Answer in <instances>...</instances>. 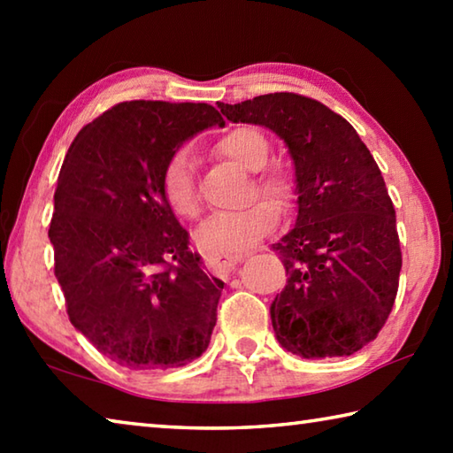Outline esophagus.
<instances>
[{"label": "esophagus", "mask_w": 453, "mask_h": 453, "mask_svg": "<svg viewBox=\"0 0 453 453\" xmlns=\"http://www.w3.org/2000/svg\"><path fill=\"white\" fill-rule=\"evenodd\" d=\"M245 256H216L208 254L205 256V265L210 267L213 273H227L232 272L234 267L242 262Z\"/></svg>", "instance_id": "1"}]
</instances>
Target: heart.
I'll return each instance as SVG.
<instances>
[{"mask_svg": "<svg viewBox=\"0 0 453 453\" xmlns=\"http://www.w3.org/2000/svg\"><path fill=\"white\" fill-rule=\"evenodd\" d=\"M216 151L232 159L237 165L251 173V196H264L272 203L257 199L245 210L216 213L203 221L197 229V245L203 251L216 256H232L256 245L275 226V210L286 211L297 197V175L294 167L281 159H267L272 143L259 127L237 126L216 142ZM159 188L165 203L180 218L194 219L199 216V203L196 167L186 150H178L167 159Z\"/></svg>", "mask_w": 453, "mask_h": 453, "instance_id": "obj_1", "label": "heart"}]
</instances>
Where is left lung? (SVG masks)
<instances>
[{"label":"left lung","mask_w":453,"mask_h":453,"mask_svg":"<svg viewBox=\"0 0 453 453\" xmlns=\"http://www.w3.org/2000/svg\"><path fill=\"white\" fill-rule=\"evenodd\" d=\"M218 107L235 124L273 129L296 164V227L273 243L288 273L272 303L275 337L308 359L356 354L392 313L402 270L395 210L373 156L318 99L278 91Z\"/></svg>","instance_id":"8db88e82"}]
</instances>
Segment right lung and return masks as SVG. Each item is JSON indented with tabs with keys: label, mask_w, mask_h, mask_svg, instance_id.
Returning a JSON list of instances; mask_svg holds the SVG:
<instances>
[{
	"label": "right lung",
	"mask_w": 453,
	"mask_h": 453,
	"mask_svg": "<svg viewBox=\"0 0 453 453\" xmlns=\"http://www.w3.org/2000/svg\"><path fill=\"white\" fill-rule=\"evenodd\" d=\"M224 126L210 104L134 99L83 126L53 194V272L75 329L129 370L203 354L224 281L203 272L159 188L172 153Z\"/></svg>",
	"instance_id": "right-lung-1"
}]
</instances>
